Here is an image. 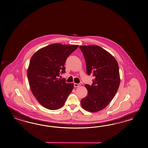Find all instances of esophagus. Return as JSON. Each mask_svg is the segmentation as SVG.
Returning <instances> with one entry per match:
<instances>
[{"label":"esophagus","mask_w":148,"mask_h":148,"mask_svg":"<svg viewBox=\"0 0 148 148\" xmlns=\"http://www.w3.org/2000/svg\"><path fill=\"white\" fill-rule=\"evenodd\" d=\"M81 86L80 84H77V83H75V84H74V86H75V87H79V86Z\"/></svg>","instance_id":"1"}]
</instances>
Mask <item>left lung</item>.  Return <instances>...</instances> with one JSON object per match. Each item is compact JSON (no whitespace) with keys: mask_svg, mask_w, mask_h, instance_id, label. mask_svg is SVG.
<instances>
[{"mask_svg":"<svg viewBox=\"0 0 148 148\" xmlns=\"http://www.w3.org/2000/svg\"><path fill=\"white\" fill-rule=\"evenodd\" d=\"M86 63L87 73L94 79L91 86L85 85L88 93L81 100L87 111L96 112L104 109L113 99L120 85L117 60L110 53L97 45L81 46Z\"/></svg>","mask_w":148,"mask_h":148,"instance_id":"8db88e82","label":"left lung"}]
</instances>
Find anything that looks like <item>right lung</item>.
<instances>
[{
    "mask_svg": "<svg viewBox=\"0 0 148 148\" xmlns=\"http://www.w3.org/2000/svg\"><path fill=\"white\" fill-rule=\"evenodd\" d=\"M77 45L53 44L37 51L28 66V80L33 95L42 106L58 110L64 105L72 92L73 83L58 78L65 72V61L78 47Z\"/></svg>",
    "mask_w": 148,
    "mask_h": 148,
    "instance_id": "1",
    "label": "right lung"
}]
</instances>
